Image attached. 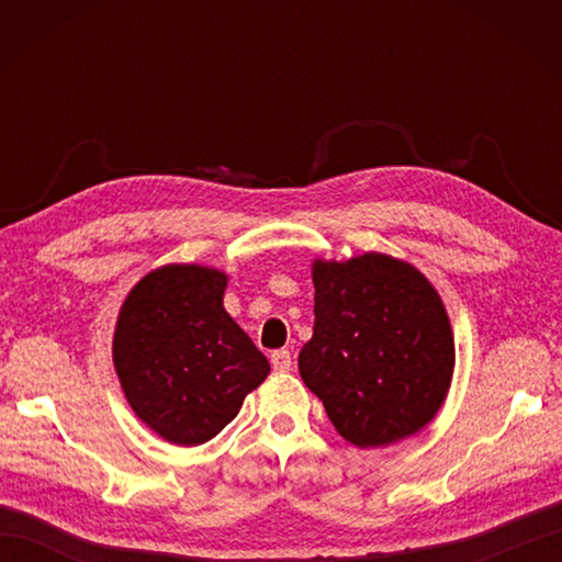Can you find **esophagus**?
<instances>
[{"mask_svg":"<svg viewBox=\"0 0 562 562\" xmlns=\"http://www.w3.org/2000/svg\"><path fill=\"white\" fill-rule=\"evenodd\" d=\"M270 364H272L274 372H290V369H292L290 350H274L270 355Z\"/></svg>","mask_w":562,"mask_h":562,"instance_id":"esophagus-1","label":"esophagus"}]
</instances>
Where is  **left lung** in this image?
Masks as SVG:
<instances>
[{"instance_id":"8db88e82","label":"left lung","mask_w":562,"mask_h":562,"mask_svg":"<svg viewBox=\"0 0 562 562\" xmlns=\"http://www.w3.org/2000/svg\"><path fill=\"white\" fill-rule=\"evenodd\" d=\"M314 336L300 374L350 445L386 447L432 420L453 374L447 308L411 262L314 260Z\"/></svg>"}]
</instances>
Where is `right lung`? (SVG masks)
<instances>
[{
	"instance_id": "add662e5",
	"label": "right lung",
	"mask_w": 562,
	"mask_h": 562,
	"mask_svg": "<svg viewBox=\"0 0 562 562\" xmlns=\"http://www.w3.org/2000/svg\"><path fill=\"white\" fill-rule=\"evenodd\" d=\"M226 274L164 266L121 306L113 364L130 408L171 445H205L241 411L270 364L224 312Z\"/></svg>"
}]
</instances>
